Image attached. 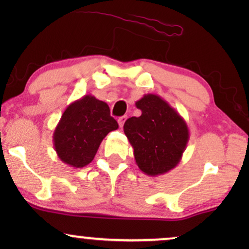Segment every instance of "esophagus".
I'll return each mask as SVG.
<instances>
[{"label":"esophagus","mask_w":249,"mask_h":249,"mask_svg":"<svg viewBox=\"0 0 249 249\" xmlns=\"http://www.w3.org/2000/svg\"><path fill=\"white\" fill-rule=\"evenodd\" d=\"M125 119H127V117H125V115H124V117H120V118L118 119V124H119V125H120V127H124V124Z\"/></svg>","instance_id":"1"}]
</instances>
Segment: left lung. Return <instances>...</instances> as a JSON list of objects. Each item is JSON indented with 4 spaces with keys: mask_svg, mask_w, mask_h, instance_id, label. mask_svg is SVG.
I'll return each instance as SVG.
<instances>
[{
    "mask_svg": "<svg viewBox=\"0 0 249 249\" xmlns=\"http://www.w3.org/2000/svg\"><path fill=\"white\" fill-rule=\"evenodd\" d=\"M136 107L142 111L141 117L129 118L124 125L136 164L147 176L164 175L181 161L189 141L188 125L159 95H144Z\"/></svg>",
    "mask_w": 249,
    "mask_h": 249,
    "instance_id": "1",
    "label": "left lung"
}]
</instances>
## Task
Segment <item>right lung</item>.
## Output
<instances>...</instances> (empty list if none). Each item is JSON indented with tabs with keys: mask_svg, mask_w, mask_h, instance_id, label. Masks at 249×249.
<instances>
[{
	"mask_svg": "<svg viewBox=\"0 0 249 249\" xmlns=\"http://www.w3.org/2000/svg\"><path fill=\"white\" fill-rule=\"evenodd\" d=\"M118 128L108 105L85 95L64 110L53 132L54 149L63 163L81 169L93 161L108 132Z\"/></svg>",
	"mask_w": 249,
	"mask_h": 249,
	"instance_id": "1",
	"label": "right lung"
}]
</instances>
